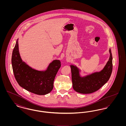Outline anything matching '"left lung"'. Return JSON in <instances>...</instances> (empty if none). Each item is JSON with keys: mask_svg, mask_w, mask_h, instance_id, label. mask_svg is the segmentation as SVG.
I'll list each match as a JSON object with an SVG mask.
<instances>
[{"mask_svg": "<svg viewBox=\"0 0 126 126\" xmlns=\"http://www.w3.org/2000/svg\"><path fill=\"white\" fill-rule=\"evenodd\" d=\"M109 52V60L100 72L81 77L80 74L81 70L78 67L73 65H70L74 90L80 94H91L99 90L108 82L112 71V56L110 48Z\"/></svg>", "mask_w": 126, "mask_h": 126, "instance_id": "8db88e82", "label": "left lung"}]
</instances>
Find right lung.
<instances>
[{
	"mask_svg": "<svg viewBox=\"0 0 126 126\" xmlns=\"http://www.w3.org/2000/svg\"><path fill=\"white\" fill-rule=\"evenodd\" d=\"M11 62L15 77L21 87L38 95H45L52 90L54 79L61 66L60 60H53L44 71L32 68L22 60L17 39L12 52Z\"/></svg>",
	"mask_w": 126,
	"mask_h": 126,
	"instance_id": "right-lung-1",
	"label": "right lung"
}]
</instances>
